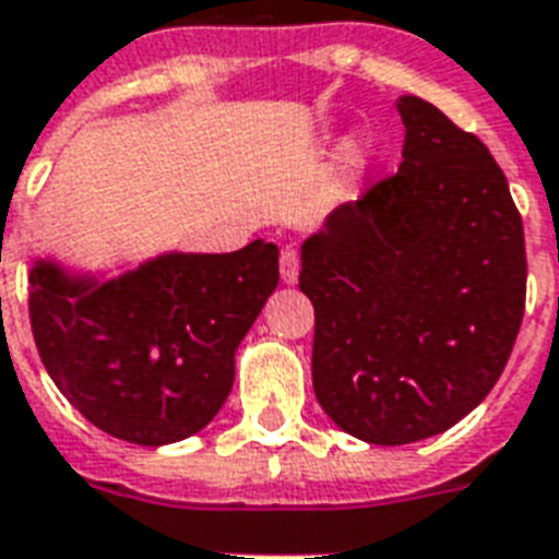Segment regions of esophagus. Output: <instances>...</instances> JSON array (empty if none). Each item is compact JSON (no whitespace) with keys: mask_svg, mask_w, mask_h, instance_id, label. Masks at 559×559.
<instances>
[{"mask_svg":"<svg viewBox=\"0 0 559 559\" xmlns=\"http://www.w3.org/2000/svg\"><path fill=\"white\" fill-rule=\"evenodd\" d=\"M280 274H283V283H297V276H300V259H297V250L294 248L283 250V257H280Z\"/></svg>","mask_w":559,"mask_h":559,"instance_id":"obj_1","label":"esophagus"}]
</instances>
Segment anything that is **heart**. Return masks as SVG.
<instances>
[{
	"mask_svg": "<svg viewBox=\"0 0 559 559\" xmlns=\"http://www.w3.org/2000/svg\"><path fill=\"white\" fill-rule=\"evenodd\" d=\"M358 159H361V154H353V163H358Z\"/></svg>",
	"mask_w": 559,
	"mask_h": 559,
	"instance_id": "heart-1",
	"label": "heart"
}]
</instances>
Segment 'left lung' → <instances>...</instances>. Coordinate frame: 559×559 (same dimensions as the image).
<instances>
[{"mask_svg":"<svg viewBox=\"0 0 559 559\" xmlns=\"http://www.w3.org/2000/svg\"><path fill=\"white\" fill-rule=\"evenodd\" d=\"M402 166L302 241L311 384L347 435L417 443L499 382L525 314V233L475 133L402 95Z\"/></svg>","mask_w":559,"mask_h":559,"instance_id":"left-lung-1","label":"left lung"}]
</instances>
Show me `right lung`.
<instances>
[{"label":"right lung","instance_id":"obj_1","mask_svg":"<svg viewBox=\"0 0 559 559\" xmlns=\"http://www.w3.org/2000/svg\"><path fill=\"white\" fill-rule=\"evenodd\" d=\"M280 283V250L163 253L98 283L40 259L28 314L58 391L95 428L136 445L198 435L227 402L236 349Z\"/></svg>","mask_w":559,"mask_h":559}]
</instances>
